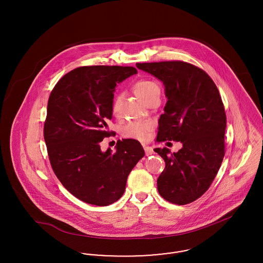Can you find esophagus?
<instances>
[{"mask_svg": "<svg viewBox=\"0 0 263 263\" xmlns=\"http://www.w3.org/2000/svg\"><path fill=\"white\" fill-rule=\"evenodd\" d=\"M144 150H145V153H146L147 156H150V155L154 154V150L149 146H144Z\"/></svg>", "mask_w": 263, "mask_h": 263, "instance_id": "1", "label": "esophagus"}]
</instances>
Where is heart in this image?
<instances>
[{"instance_id":"1","label":"heart","mask_w":263,"mask_h":263,"mask_svg":"<svg viewBox=\"0 0 263 263\" xmlns=\"http://www.w3.org/2000/svg\"><path fill=\"white\" fill-rule=\"evenodd\" d=\"M134 92L140 100L144 102L161 95V88L159 85L150 80H142L134 86ZM119 100H114L112 103L113 112L118 111ZM152 124L148 121H134L123 128V135L127 138H133L138 140H144L147 137L148 131H150Z\"/></svg>"}]
</instances>
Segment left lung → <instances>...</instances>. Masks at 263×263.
<instances>
[{
  "label": "left lung",
  "instance_id": "1",
  "mask_svg": "<svg viewBox=\"0 0 263 263\" xmlns=\"http://www.w3.org/2000/svg\"><path fill=\"white\" fill-rule=\"evenodd\" d=\"M164 86L166 103L159 119L157 141L182 144L176 153L157 148L165 168L157 184L171 203H191L210 187L225 155V108L212 79L199 68L181 61L137 63Z\"/></svg>",
  "mask_w": 263,
  "mask_h": 263
}]
</instances>
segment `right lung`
<instances>
[{"label": "right lung", "mask_w": 263, "mask_h": 263, "mask_svg": "<svg viewBox=\"0 0 263 263\" xmlns=\"http://www.w3.org/2000/svg\"><path fill=\"white\" fill-rule=\"evenodd\" d=\"M135 74L133 67H80L64 76L49 97L44 140L52 168L64 187L88 204L118 200L130 172L145 156L134 139L118 140L114 153L100 145L110 135L115 88Z\"/></svg>", "instance_id": "1"}]
</instances>
